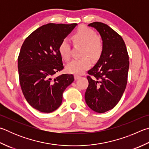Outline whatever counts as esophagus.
Masks as SVG:
<instances>
[{
  "label": "esophagus",
  "mask_w": 149,
  "mask_h": 149,
  "mask_svg": "<svg viewBox=\"0 0 149 149\" xmlns=\"http://www.w3.org/2000/svg\"><path fill=\"white\" fill-rule=\"evenodd\" d=\"M74 77H75V79L77 80V79H79L80 76H79V75H74Z\"/></svg>",
  "instance_id": "esophagus-1"
}]
</instances>
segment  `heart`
<instances>
[{
  "label": "heart",
  "mask_w": 149,
  "mask_h": 149,
  "mask_svg": "<svg viewBox=\"0 0 149 149\" xmlns=\"http://www.w3.org/2000/svg\"><path fill=\"white\" fill-rule=\"evenodd\" d=\"M73 44L82 45L81 56L83 57L73 60L67 64V71L71 74L81 75L92 66V60L96 61L101 57L104 45L100 38L93 30L81 26L72 35ZM58 52L64 60L69 61L71 58V46L66 39L61 41L58 45Z\"/></svg>",
  "instance_id": "1"
}]
</instances>
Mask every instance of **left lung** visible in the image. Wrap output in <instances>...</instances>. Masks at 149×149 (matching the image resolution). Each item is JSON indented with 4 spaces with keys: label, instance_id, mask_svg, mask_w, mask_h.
Listing matches in <instances>:
<instances>
[{
    "label": "left lung",
    "instance_id": "left-lung-1",
    "mask_svg": "<svg viewBox=\"0 0 149 149\" xmlns=\"http://www.w3.org/2000/svg\"><path fill=\"white\" fill-rule=\"evenodd\" d=\"M88 26L100 34L104 51L95 66L88 71L85 102L94 111L105 113L118 104L125 91L129 56L123 38L114 30L100 22H93Z\"/></svg>",
    "mask_w": 149,
    "mask_h": 149
}]
</instances>
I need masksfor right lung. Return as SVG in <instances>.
<instances>
[{"label": "right lung", "mask_w": 149, "mask_h": 149, "mask_svg": "<svg viewBox=\"0 0 149 149\" xmlns=\"http://www.w3.org/2000/svg\"><path fill=\"white\" fill-rule=\"evenodd\" d=\"M77 23H48L26 38L18 56V72L21 90L31 106L42 113L56 110L63 102V94L74 81L72 74H62L63 70L58 45Z\"/></svg>", "instance_id": "add662e5"}]
</instances>
